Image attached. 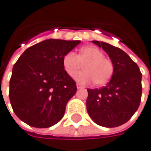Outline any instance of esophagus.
<instances>
[{"instance_id":"esophagus-1","label":"esophagus","mask_w":151,"mask_h":151,"mask_svg":"<svg viewBox=\"0 0 151 151\" xmlns=\"http://www.w3.org/2000/svg\"><path fill=\"white\" fill-rule=\"evenodd\" d=\"M76 87H77V89H82L83 88V86L81 85H80V84H76Z\"/></svg>"}]
</instances>
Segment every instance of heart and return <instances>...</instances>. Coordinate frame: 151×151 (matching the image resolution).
<instances>
[{"mask_svg":"<svg viewBox=\"0 0 151 151\" xmlns=\"http://www.w3.org/2000/svg\"><path fill=\"white\" fill-rule=\"evenodd\" d=\"M84 65V71L77 73L74 79L81 84H89L102 86L112 78L114 65L112 60L104 57L101 49L94 46H86L81 48L77 55L70 52L62 58L63 69L72 76Z\"/></svg>","mask_w":151,"mask_h":151,"instance_id":"b5f03b06","label":"heart"}]
</instances>
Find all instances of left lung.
Listing matches in <instances>:
<instances>
[{
    "instance_id": "left-lung-1",
    "label": "left lung",
    "mask_w": 151,
    "mask_h": 151,
    "mask_svg": "<svg viewBox=\"0 0 151 151\" xmlns=\"http://www.w3.org/2000/svg\"><path fill=\"white\" fill-rule=\"evenodd\" d=\"M92 42L107 52L113 62L114 70L107 86L87 89V112L98 125L119 127L128 121L139 108L142 75L137 63L122 49L104 42Z\"/></svg>"
}]
</instances>
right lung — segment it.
<instances>
[{
  "mask_svg": "<svg viewBox=\"0 0 151 151\" xmlns=\"http://www.w3.org/2000/svg\"><path fill=\"white\" fill-rule=\"evenodd\" d=\"M81 41L47 39L23 52L12 70L10 101L16 116L26 124L46 128L65 114L76 84L65 73L62 58Z\"/></svg>",
  "mask_w": 151,
  "mask_h": 151,
  "instance_id": "add662e5",
  "label": "right lung"
}]
</instances>
